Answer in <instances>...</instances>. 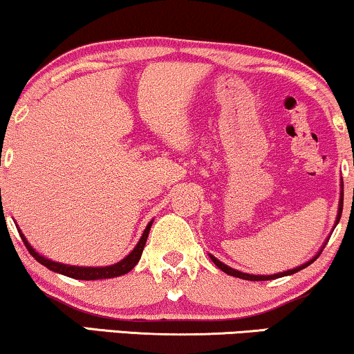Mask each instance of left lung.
I'll list each match as a JSON object with an SVG mask.
<instances>
[{
	"label": "left lung",
	"mask_w": 354,
	"mask_h": 354,
	"mask_svg": "<svg viewBox=\"0 0 354 354\" xmlns=\"http://www.w3.org/2000/svg\"><path fill=\"white\" fill-rule=\"evenodd\" d=\"M342 211H343V198H342V204H339V212H338V219H336V224H338L339 218H342ZM318 255H320V254H318ZM318 255H317V257H315V259H312V261H310V262L304 263V266L297 267V269H292V270L282 272V274H275V275H250V274H242V272H239V270H234V269H231V267L224 266L223 262H219L218 259L212 257V255H211V261L214 262L216 266H218V269H221L223 272H225V274H227V275L239 277V279H244V280H255V282H261V280H272V279H279V277H285V275H292V274H295V272H299V270H301V269H305V267H308L310 263H313L315 261H317Z\"/></svg>",
	"instance_id": "8db88e82"
}]
</instances>
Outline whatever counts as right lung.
I'll list each match as a JSON object with an SVG mask.
<instances>
[{"label":"right lung","instance_id":"add662e5","mask_svg":"<svg viewBox=\"0 0 354 354\" xmlns=\"http://www.w3.org/2000/svg\"><path fill=\"white\" fill-rule=\"evenodd\" d=\"M150 227H151V223L147 225L142 239H140V242L136 244L135 249L131 250V252L127 255L123 261L117 262L115 266H109V267H74V266H66V263L53 262V261H49V259L41 257V255L28 244L26 237H24L23 234H21V239H23L24 245H26V249L29 250V254H31L37 262L42 263V266L48 267L49 270L57 272V274H62L67 277H72V279H77V280H100V279H113V277H120L123 274H129V272L133 269L136 263H138L140 257H142L143 247H145V244H147Z\"/></svg>","mask_w":354,"mask_h":354}]
</instances>
